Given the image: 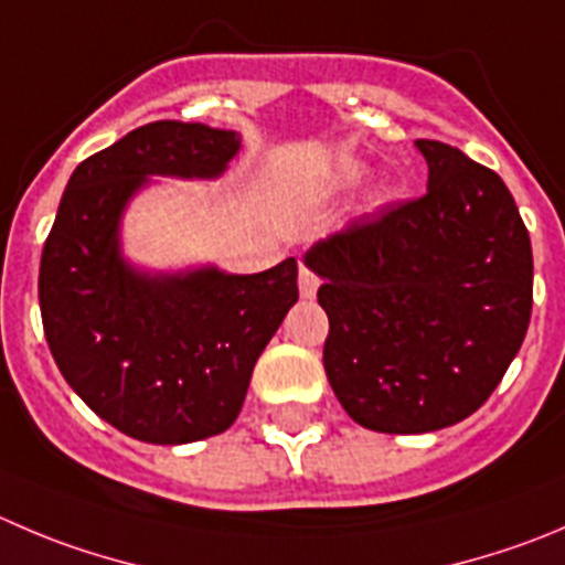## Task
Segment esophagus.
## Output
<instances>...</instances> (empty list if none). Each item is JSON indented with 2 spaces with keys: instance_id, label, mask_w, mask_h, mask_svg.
Wrapping results in <instances>:
<instances>
[{
  "instance_id": "esophagus-1",
  "label": "esophagus",
  "mask_w": 565,
  "mask_h": 565,
  "mask_svg": "<svg viewBox=\"0 0 565 565\" xmlns=\"http://www.w3.org/2000/svg\"><path fill=\"white\" fill-rule=\"evenodd\" d=\"M316 291H319V277L308 266H299V294L305 299H313Z\"/></svg>"
}]
</instances>
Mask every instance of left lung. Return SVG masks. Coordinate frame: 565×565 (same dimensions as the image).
<instances>
[{
    "label": "left lung",
    "mask_w": 565,
    "mask_h": 565,
    "mask_svg": "<svg viewBox=\"0 0 565 565\" xmlns=\"http://www.w3.org/2000/svg\"><path fill=\"white\" fill-rule=\"evenodd\" d=\"M427 193L360 216L305 255L324 282V372L374 433L452 427L513 363L533 313V246L497 171L416 141Z\"/></svg>",
    "instance_id": "1"
}]
</instances>
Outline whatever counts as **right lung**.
Wrapping results in <instances>:
<instances>
[{
  "label": "right lung",
  "mask_w": 565,
  "mask_h": 565,
  "mask_svg": "<svg viewBox=\"0 0 565 565\" xmlns=\"http://www.w3.org/2000/svg\"><path fill=\"white\" fill-rule=\"evenodd\" d=\"M241 136L152 121L74 169L41 255L38 299L57 369L99 418L147 444H191L238 418L252 369L299 299L297 260L260 274H149L118 224L149 177L213 180Z\"/></svg>",
  "instance_id": "1"
}]
</instances>
